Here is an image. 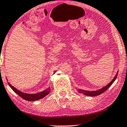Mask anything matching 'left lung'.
Masks as SVG:
<instances>
[{"mask_svg":"<svg viewBox=\"0 0 127 127\" xmlns=\"http://www.w3.org/2000/svg\"><path fill=\"white\" fill-rule=\"evenodd\" d=\"M117 74L118 72H117L116 76H115L114 78L113 79V80L111 81L110 83L107 85L105 87L103 88L99 89L97 91H85V90H82V89H77V91H78L79 93H81V94H83L87 96H97L99 95L102 94V93H103L104 91H106L107 89L109 88L110 87V86L112 85L113 82H114L115 80H116L117 77Z\"/></svg>","mask_w":127,"mask_h":127,"instance_id":"obj_1","label":"left lung"}]
</instances>
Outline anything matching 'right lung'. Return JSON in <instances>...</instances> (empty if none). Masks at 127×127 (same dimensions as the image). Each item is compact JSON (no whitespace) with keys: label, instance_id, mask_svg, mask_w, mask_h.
<instances>
[{"label":"right lung","instance_id":"right-lung-1","mask_svg":"<svg viewBox=\"0 0 127 127\" xmlns=\"http://www.w3.org/2000/svg\"><path fill=\"white\" fill-rule=\"evenodd\" d=\"M8 84L15 93H16L18 95L23 99L28 101H35L37 100H39L40 99H42L45 96L48 95L49 94L50 91V88H49L45 89V91H42L41 92L37 93V94H25V93H23L21 92V91H20L19 90H18V89H17L16 88H14L13 86L11 85L9 82H8Z\"/></svg>","mask_w":127,"mask_h":127}]
</instances>
